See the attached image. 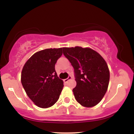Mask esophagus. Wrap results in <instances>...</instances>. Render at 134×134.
Segmentation results:
<instances>
[{
    "mask_svg": "<svg viewBox=\"0 0 134 134\" xmlns=\"http://www.w3.org/2000/svg\"><path fill=\"white\" fill-rule=\"evenodd\" d=\"M71 79H72V77L69 76L67 78V79H64V82H68V81H69V80H70Z\"/></svg>",
    "mask_w": 134,
    "mask_h": 134,
    "instance_id": "esophagus-1",
    "label": "esophagus"
}]
</instances>
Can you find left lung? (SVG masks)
<instances>
[{"instance_id":"left-lung-1","label":"left lung","mask_w":134,"mask_h":134,"mask_svg":"<svg viewBox=\"0 0 134 134\" xmlns=\"http://www.w3.org/2000/svg\"><path fill=\"white\" fill-rule=\"evenodd\" d=\"M63 53L74 69L77 84L72 91L76 101L85 107L96 105L108 87L110 72L107 62L89 48H63Z\"/></svg>"}]
</instances>
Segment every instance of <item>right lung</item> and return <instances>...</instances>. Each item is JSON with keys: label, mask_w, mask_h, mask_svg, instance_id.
<instances>
[{"label": "right lung", "mask_w": 134, "mask_h": 134, "mask_svg": "<svg viewBox=\"0 0 134 134\" xmlns=\"http://www.w3.org/2000/svg\"><path fill=\"white\" fill-rule=\"evenodd\" d=\"M62 48L36 52L29 58L21 72V83L29 98L38 107L53 106L59 98L64 83L57 77L55 65Z\"/></svg>", "instance_id": "1"}]
</instances>
